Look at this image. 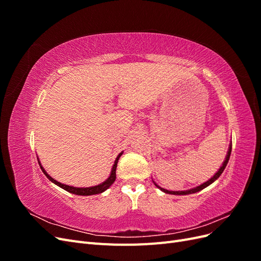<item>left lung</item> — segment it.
Segmentation results:
<instances>
[{
  "mask_svg": "<svg viewBox=\"0 0 261 261\" xmlns=\"http://www.w3.org/2000/svg\"><path fill=\"white\" fill-rule=\"evenodd\" d=\"M231 151H232V145H230V148H228V151H227V154H226V158H225V160H224V162H223V164H222V167H221L220 169H219V171L216 173L215 175H213V177H211L209 180H207L206 183H203V184H201V185H199V186H197V187H195V188H192V189H188V191H180V192H171V191H168V189H164V188H161L160 186H158L155 183V186L158 187V188H160L162 192H164V193H167V194H172V195H188V194H194V193H197V192H199V191H201V189H203V188H206L207 186H209L210 184H212L213 181H215L216 179H218L219 178V176L222 174V172L224 171V169H225V167H226V164H227V162H228V160H230V155H231Z\"/></svg>",
  "mask_w": 261,
  "mask_h": 261,
  "instance_id": "left-lung-1",
  "label": "left lung"
}]
</instances>
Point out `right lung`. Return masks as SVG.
<instances>
[{
  "label": "right lung",
  "instance_id": "right-lung-1",
  "mask_svg": "<svg viewBox=\"0 0 261 261\" xmlns=\"http://www.w3.org/2000/svg\"><path fill=\"white\" fill-rule=\"evenodd\" d=\"M121 155H122V152H121L120 154H118L117 158L115 159L114 165H113L112 171H111V174H110L109 178L106 179V180L103 181V183H101V184H99V185H97V186H92V187H83V188H81V187H74V186H68V185H65V184H62V183H60V181H58V180H55L54 178H52V177L48 174V173L45 172V170L42 168V165H40V168H41L42 172L45 174V176L48 177V178L52 181V183H54L55 185L60 186V187L63 188V189H65L66 192L75 194V195H81V196H90V195H96V194L103 193L105 191H107V189L114 183V180H115V178H116V173H115V172H116L117 162H118V159H120ZM39 164H40V162H39Z\"/></svg>",
  "mask_w": 261,
  "mask_h": 261
}]
</instances>
